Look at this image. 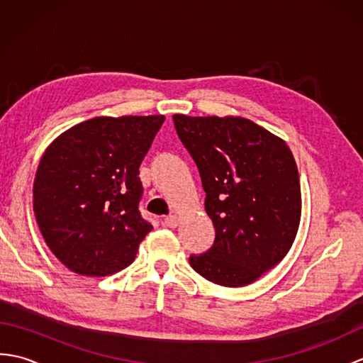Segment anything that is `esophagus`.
Masks as SVG:
<instances>
[{"mask_svg": "<svg viewBox=\"0 0 363 363\" xmlns=\"http://www.w3.org/2000/svg\"><path fill=\"white\" fill-rule=\"evenodd\" d=\"M164 225L167 228H176L177 226V217L176 215H168V217L164 218Z\"/></svg>", "mask_w": 363, "mask_h": 363, "instance_id": "obj_1", "label": "esophagus"}]
</instances>
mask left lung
I'll list each match as a JSON object with an SVG mask.
<instances>
[{
	"mask_svg": "<svg viewBox=\"0 0 363 363\" xmlns=\"http://www.w3.org/2000/svg\"><path fill=\"white\" fill-rule=\"evenodd\" d=\"M177 137L195 160L215 240L191 254L198 274L242 287L285 257L301 218L296 162L279 137L240 117L173 115Z\"/></svg>",
	"mask_w": 363,
	"mask_h": 363,
	"instance_id": "obj_1",
	"label": "left lung"
}]
</instances>
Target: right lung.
I'll return each mask as SVG.
<instances>
[{
  "label": "right lung",
  "mask_w": 363,
  "mask_h": 363,
  "mask_svg": "<svg viewBox=\"0 0 363 363\" xmlns=\"http://www.w3.org/2000/svg\"><path fill=\"white\" fill-rule=\"evenodd\" d=\"M164 121V115L96 117L46 148L34 181V212L46 245L68 269L107 276L134 262L152 229L138 209V167Z\"/></svg>",
  "instance_id": "add662e5"
}]
</instances>
